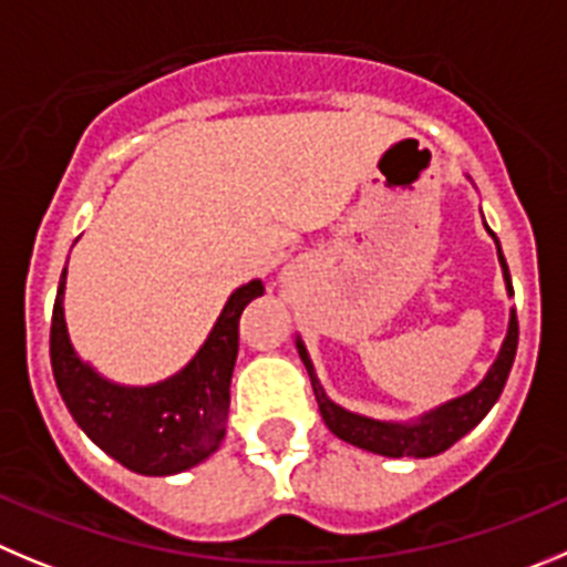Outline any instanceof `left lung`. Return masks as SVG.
Returning <instances> with one entry per match:
<instances>
[{"label": "left lung", "instance_id": "obj_1", "mask_svg": "<svg viewBox=\"0 0 567 567\" xmlns=\"http://www.w3.org/2000/svg\"><path fill=\"white\" fill-rule=\"evenodd\" d=\"M470 182V176H467ZM489 237L495 240V248H498V262L501 271H504L506 293L515 296L512 290V277L509 266H506L504 251H501V243L495 237V231L486 226ZM296 349H299V358L305 363L310 374V383H313L316 391V403H319L321 416H324L327 427L336 433L343 442L355 444L361 451L378 453V456L389 458H431L444 453L447 447L458 442L462 436H467L495 403H498L501 391H504L506 378H509V369L515 363L517 352V313L515 308L509 310V327H506V338L501 343L498 355L492 361V367L486 369V374L481 378L478 385H473L464 394L453 396L447 403H439L436 409H427L422 414L411 416V420H374V416L358 414V411H349L343 405H338L330 394L321 385L319 374H316L313 361H310V352L301 341V336H296Z\"/></svg>", "mask_w": 567, "mask_h": 567}]
</instances>
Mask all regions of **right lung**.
<instances>
[{"label": "right lung", "mask_w": 567, "mask_h": 567, "mask_svg": "<svg viewBox=\"0 0 567 567\" xmlns=\"http://www.w3.org/2000/svg\"><path fill=\"white\" fill-rule=\"evenodd\" d=\"M66 268L52 308L50 361L69 414L114 462L140 475H176L218 451L226 436L237 324L246 305L266 293L262 279L231 290L198 352L171 378L125 385L78 355L63 313Z\"/></svg>", "instance_id": "right-lung-1"}]
</instances>
